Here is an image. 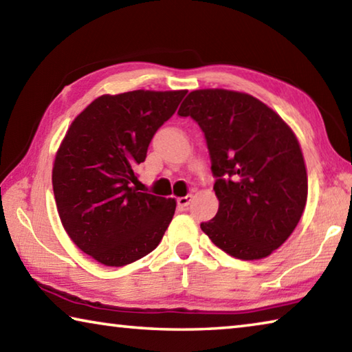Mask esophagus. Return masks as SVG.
<instances>
[{"label": "esophagus", "mask_w": 352, "mask_h": 352, "mask_svg": "<svg viewBox=\"0 0 352 352\" xmlns=\"http://www.w3.org/2000/svg\"><path fill=\"white\" fill-rule=\"evenodd\" d=\"M190 201H192V195H184V197H178L177 204L184 208V206H188Z\"/></svg>", "instance_id": "esophagus-1"}]
</instances>
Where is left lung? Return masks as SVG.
Instances as JSON below:
<instances>
[{
    "mask_svg": "<svg viewBox=\"0 0 352 352\" xmlns=\"http://www.w3.org/2000/svg\"><path fill=\"white\" fill-rule=\"evenodd\" d=\"M204 130L219 211L200 228L233 258L258 261L289 239L307 201V172L287 122L252 94L205 88L178 110Z\"/></svg>",
    "mask_w": 352,
    "mask_h": 352,
    "instance_id": "8db88e82",
    "label": "left lung"
}]
</instances>
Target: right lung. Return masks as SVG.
I'll return each mask as SVG.
<instances>
[{
    "mask_svg": "<svg viewBox=\"0 0 352 352\" xmlns=\"http://www.w3.org/2000/svg\"><path fill=\"white\" fill-rule=\"evenodd\" d=\"M186 90L102 94L76 116L52 166V189L65 231L83 253L122 267L158 247L175 199L138 192L136 164Z\"/></svg>",
    "mask_w": 352,
    "mask_h": 352,
    "instance_id": "obj_1",
    "label": "right lung"
}]
</instances>
